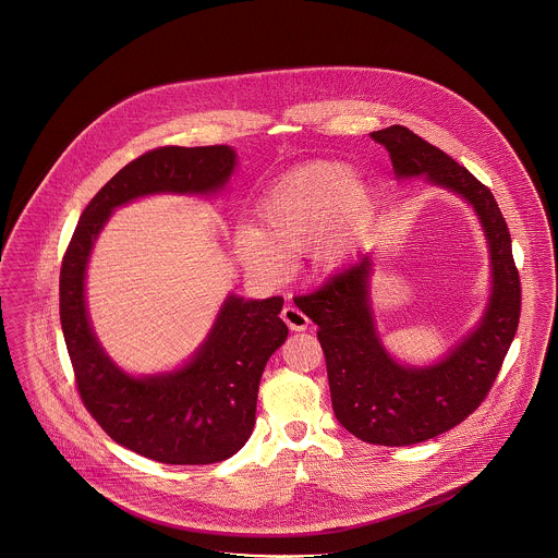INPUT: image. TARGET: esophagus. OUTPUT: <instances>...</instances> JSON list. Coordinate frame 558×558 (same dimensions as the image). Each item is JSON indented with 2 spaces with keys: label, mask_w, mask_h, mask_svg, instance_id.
I'll return each mask as SVG.
<instances>
[{
  "label": "esophagus",
  "mask_w": 558,
  "mask_h": 558,
  "mask_svg": "<svg viewBox=\"0 0 558 558\" xmlns=\"http://www.w3.org/2000/svg\"><path fill=\"white\" fill-rule=\"evenodd\" d=\"M282 319H284V323H287L292 331H304L308 327V317L304 315L301 308H296L294 304H287L282 308Z\"/></svg>",
  "instance_id": "1"
}]
</instances>
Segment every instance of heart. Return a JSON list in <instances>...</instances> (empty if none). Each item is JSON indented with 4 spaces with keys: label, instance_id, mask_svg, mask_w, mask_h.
I'll list each match as a JSON object with an SVG mask.
<instances>
[{
    "label": "heart",
    "instance_id": "b5f03b06",
    "mask_svg": "<svg viewBox=\"0 0 558 558\" xmlns=\"http://www.w3.org/2000/svg\"><path fill=\"white\" fill-rule=\"evenodd\" d=\"M354 180V169L341 161H315L287 173L257 206L259 229H236L239 259L255 274L276 278L287 268L284 254L317 241L323 264H341L352 250L355 220L371 206Z\"/></svg>",
    "mask_w": 558,
    "mask_h": 558
}]
</instances>
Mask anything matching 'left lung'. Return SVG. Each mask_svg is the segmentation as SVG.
I'll return each instance as SVG.
<instances>
[{"label":"left lung","instance_id":"8db88e82","mask_svg":"<svg viewBox=\"0 0 558 558\" xmlns=\"http://www.w3.org/2000/svg\"><path fill=\"white\" fill-rule=\"evenodd\" d=\"M371 136L387 147L397 178L425 175L471 204L489 243L493 288L483 319L444 360L425 368L395 362L376 333L371 255H360L319 290L294 299L319 325L338 422L368 444L411 446L452 429L485 401L518 331L522 287L509 229L489 187L407 126L392 124Z\"/></svg>","mask_w":558,"mask_h":558}]
</instances>
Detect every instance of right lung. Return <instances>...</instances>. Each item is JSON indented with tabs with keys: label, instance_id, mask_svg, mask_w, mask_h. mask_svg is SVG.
I'll use <instances>...</instances> for the list:
<instances>
[{
	"label": "right lung",
	"instance_id": "add662e5",
	"mask_svg": "<svg viewBox=\"0 0 558 558\" xmlns=\"http://www.w3.org/2000/svg\"><path fill=\"white\" fill-rule=\"evenodd\" d=\"M235 159L227 145L159 147L136 157L85 206L61 264V327L85 409L120 446L163 464L220 462L250 439L259 378L288 338L280 319L284 299L231 294L186 366L136 378L120 371L92 331L85 268L117 206L161 192L215 194L229 182Z\"/></svg>",
	"mask_w": 558,
	"mask_h": 558
}]
</instances>
